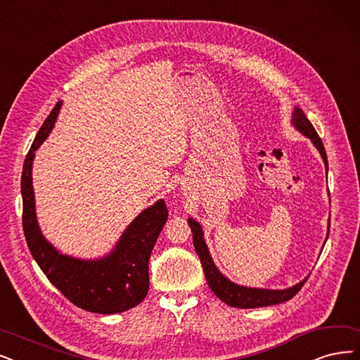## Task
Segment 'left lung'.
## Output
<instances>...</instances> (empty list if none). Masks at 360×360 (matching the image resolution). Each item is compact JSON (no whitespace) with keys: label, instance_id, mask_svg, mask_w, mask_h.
Instances as JSON below:
<instances>
[{"label":"left lung","instance_id":"obj_1","mask_svg":"<svg viewBox=\"0 0 360 360\" xmlns=\"http://www.w3.org/2000/svg\"><path fill=\"white\" fill-rule=\"evenodd\" d=\"M292 125L301 134H304L307 139L311 140V143L316 146V149L319 150V153L322 156V160L325 162V168L328 169V158H326L323 143H322L321 137L318 136V133H316L311 122L307 120L304 112L300 108H294ZM188 223L192 229L193 247L199 255L200 263H202L208 286L215 295H217L229 306L238 307V309H257V307L285 303V301L291 300L301 288H303V285L306 283V281L309 278V276L304 278L300 283L291 286V288H286V290L248 288V286L233 283L232 281H229L223 275V273L217 269V266L214 264L212 258L210 255V251H208V247L205 243L204 232H202V227H200V224L198 221H195L193 219H189ZM328 233H329V227H328Z\"/></svg>","mask_w":360,"mask_h":360}]
</instances>
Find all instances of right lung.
<instances>
[{
  "mask_svg": "<svg viewBox=\"0 0 360 360\" xmlns=\"http://www.w3.org/2000/svg\"><path fill=\"white\" fill-rule=\"evenodd\" d=\"M62 102H57L26 155L22 172L23 232L35 262L70 303L93 313L113 314L140 304L149 290V258L167 221L165 200H156L125 229L115 248L97 260L60 254L41 233L35 212L32 162L35 150L53 130Z\"/></svg>",
  "mask_w": 360,
  "mask_h": 360,
  "instance_id": "obj_1",
  "label": "right lung"
}]
</instances>
